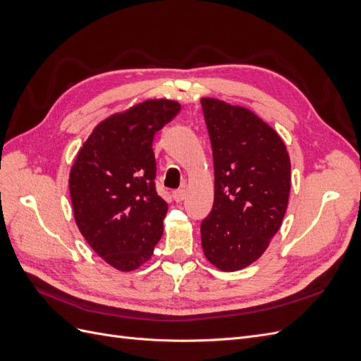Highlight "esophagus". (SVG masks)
I'll use <instances>...</instances> for the list:
<instances>
[{"label": "esophagus", "mask_w": 361, "mask_h": 361, "mask_svg": "<svg viewBox=\"0 0 361 361\" xmlns=\"http://www.w3.org/2000/svg\"><path fill=\"white\" fill-rule=\"evenodd\" d=\"M185 195H187V192H185V190H176V191H173V199H174V202H178V203L185 199Z\"/></svg>", "instance_id": "34e87169"}]
</instances>
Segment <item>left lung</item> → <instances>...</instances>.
Returning a JSON list of instances; mask_svg holds the SVG:
<instances>
[{"mask_svg": "<svg viewBox=\"0 0 361 361\" xmlns=\"http://www.w3.org/2000/svg\"><path fill=\"white\" fill-rule=\"evenodd\" d=\"M215 192L202 221L203 253L218 269L238 271L268 248L285 216L290 159L280 135L244 106L202 97Z\"/></svg>", "mask_w": 361, "mask_h": 361, "instance_id": "1", "label": "left lung"}]
</instances>
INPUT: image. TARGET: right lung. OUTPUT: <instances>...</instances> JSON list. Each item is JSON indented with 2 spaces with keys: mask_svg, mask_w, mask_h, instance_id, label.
Segmentation results:
<instances>
[{
  "mask_svg": "<svg viewBox=\"0 0 361 361\" xmlns=\"http://www.w3.org/2000/svg\"><path fill=\"white\" fill-rule=\"evenodd\" d=\"M180 104L149 99L97 125L69 174L73 216L89 245L118 271H134L152 257L169 206L155 187L152 150L159 129Z\"/></svg>",
  "mask_w": 361,
  "mask_h": 361,
  "instance_id": "obj_1",
  "label": "right lung"
}]
</instances>
